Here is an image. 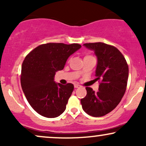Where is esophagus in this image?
<instances>
[{
  "label": "esophagus",
  "mask_w": 146,
  "mask_h": 146,
  "mask_svg": "<svg viewBox=\"0 0 146 146\" xmlns=\"http://www.w3.org/2000/svg\"><path fill=\"white\" fill-rule=\"evenodd\" d=\"M74 87L75 88H80V85H79V84H75L74 85Z\"/></svg>",
  "instance_id": "obj_1"
}]
</instances>
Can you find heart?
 Instances as JSON below:
<instances>
[{
  "label": "heart",
  "instance_id": "1",
  "mask_svg": "<svg viewBox=\"0 0 146 146\" xmlns=\"http://www.w3.org/2000/svg\"><path fill=\"white\" fill-rule=\"evenodd\" d=\"M90 57H92L91 56H89V55H86V56L84 57V58H90Z\"/></svg>",
  "mask_w": 146,
  "mask_h": 146
}]
</instances>
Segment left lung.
Masks as SVG:
<instances>
[{"label":"left lung","mask_w":146,"mask_h":146,"mask_svg":"<svg viewBox=\"0 0 146 146\" xmlns=\"http://www.w3.org/2000/svg\"><path fill=\"white\" fill-rule=\"evenodd\" d=\"M98 59L95 77L101 81L98 92L86 87L81 100L83 110L93 117H102L115 109L121 102L128 79V66L122 53L115 46L103 42L86 43Z\"/></svg>","instance_id":"1"}]
</instances>
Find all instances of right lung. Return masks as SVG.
<instances>
[{"instance_id": "add662e5", "label": "right lung", "mask_w": 146, "mask_h": 146, "mask_svg": "<svg viewBox=\"0 0 146 146\" xmlns=\"http://www.w3.org/2000/svg\"><path fill=\"white\" fill-rule=\"evenodd\" d=\"M81 47L75 43H47L37 46L25 58L22 89L31 106L42 116L55 118L66 109L74 86L56 83L54 77L57 71L63 69L68 57Z\"/></svg>"}]
</instances>
